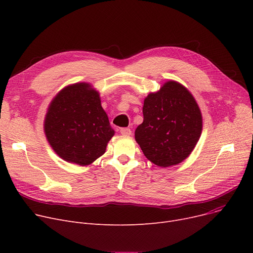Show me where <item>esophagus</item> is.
<instances>
[{"mask_svg":"<svg viewBox=\"0 0 253 253\" xmlns=\"http://www.w3.org/2000/svg\"><path fill=\"white\" fill-rule=\"evenodd\" d=\"M120 132H121L122 135H125V136H129L131 135V129L130 128H121V130H120Z\"/></svg>","mask_w":253,"mask_h":253,"instance_id":"34e87169","label":"esophagus"}]
</instances>
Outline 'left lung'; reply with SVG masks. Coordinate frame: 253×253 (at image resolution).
<instances>
[{
	"label": "left lung",
	"mask_w": 253,
	"mask_h": 253,
	"mask_svg": "<svg viewBox=\"0 0 253 253\" xmlns=\"http://www.w3.org/2000/svg\"><path fill=\"white\" fill-rule=\"evenodd\" d=\"M142 113L135 140L148 160L165 168L190 156L201 136L202 115L187 88L166 82L144 98Z\"/></svg>",
	"instance_id": "8db88e82"
}]
</instances>
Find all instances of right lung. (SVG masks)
I'll list each match as a JSON object with an SVG mask.
<instances>
[{"instance_id": "obj_1", "label": "right lung", "mask_w": 253, "mask_h": 253, "mask_svg": "<svg viewBox=\"0 0 253 253\" xmlns=\"http://www.w3.org/2000/svg\"><path fill=\"white\" fill-rule=\"evenodd\" d=\"M44 131L61 159L81 166L102 156L115 134L99 93L88 83L66 86L57 93L49 104Z\"/></svg>"}]
</instances>
